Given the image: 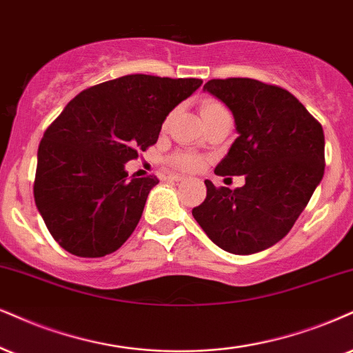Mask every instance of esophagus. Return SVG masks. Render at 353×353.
<instances>
[{"mask_svg": "<svg viewBox=\"0 0 353 353\" xmlns=\"http://www.w3.org/2000/svg\"><path fill=\"white\" fill-rule=\"evenodd\" d=\"M183 175H178V173H168V175H165V180H172V181H181L183 180Z\"/></svg>", "mask_w": 353, "mask_h": 353, "instance_id": "1", "label": "esophagus"}]
</instances>
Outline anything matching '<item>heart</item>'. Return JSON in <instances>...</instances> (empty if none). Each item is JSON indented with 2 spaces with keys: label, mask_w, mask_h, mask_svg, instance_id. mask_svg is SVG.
I'll return each instance as SVG.
<instances>
[{
  "label": "heart",
  "mask_w": 353,
  "mask_h": 353,
  "mask_svg": "<svg viewBox=\"0 0 353 353\" xmlns=\"http://www.w3.org/2000/svg\"><path fill=\"white\" fill-rule=\"evenodd\" d=\"M223 110V104L214 101V99H208V101H204L201 104V108H199L203 119H206V117H210L214 114V112H219ZM167 163L172 168L180 170V172H196V170L203 168V165L206 163V159H204L203 155L194 154V152L175 150L167 157Z\"/></svg>",
  "instance_id": "1"
}]
</instances>
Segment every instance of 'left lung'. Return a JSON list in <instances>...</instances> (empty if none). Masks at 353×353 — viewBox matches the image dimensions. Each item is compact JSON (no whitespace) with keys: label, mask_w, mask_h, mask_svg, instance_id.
Masks as SVG:
<instances>
[{"label":"left lung","mask_w":353,"mask_h":353,"mask_svg":"<svg viewBox=\"0 0 353 353\" xmlns=\"http://www.w3.org/2000/svg\"><path fill=\"white\" fill-rule=\"evenodd\" d=\"M204 90L228 104L239 132L214 173L243 175L245 185L230 190L206 180V199L193 216L221 249L255 254L290 232L323 180V125L278 85L214 78Z\"/></svg>","instance_id":"8db88e82"}]
</instances>
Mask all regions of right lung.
Masks as SVG:
<instances>
[{
    "label": "right lung",
    "instance_id": "1",
    "mask_svg": "<svg viewBox=\"0 0 353 353\" xmlns=\"http://www.w3.org/2000/svg\"><path fill=\"white\" fill-rule=\"evenodd\" d=\"M203 80L125 75L77 94L39 143L34 199L70 254H112L141 221L157 176L128 180L124 163L159 139L168 112Z\"/></svg>",
    "mask_w": 353,
    "mask_h": 353
}]
</instances>
